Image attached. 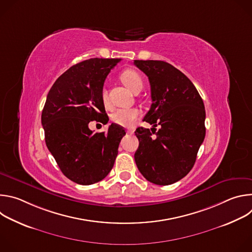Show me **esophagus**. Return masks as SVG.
Here are the masks:
<instances>
[{
    "instance_id": "1",
    "label": "esophagus",
    "mask_w": 252,
    "mask_h": 252,
    "mask_svg": "<svg viewBox=\"0 0 252 252\" xmlns=\"http://www.w3.org/2000/svg\"><path fill=\"white\" fill-rule=\"evenodd\" d=\"M133 132H134V131H133L132 129H127V130H126V133H128V134H132Z\"/></svg>"
}]
</instances>
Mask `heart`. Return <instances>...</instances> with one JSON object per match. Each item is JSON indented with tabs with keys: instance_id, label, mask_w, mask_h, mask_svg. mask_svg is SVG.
Segmentation results:
<instances>
[{
	"instance_id": "b5f03b06",
	"label": "heart",
	"mask_w": 252,
	"mask_h": 252,
	"mask_svg": "<svg viewBox=\"0 0 252 252\" xmlns=\"http://www.w3.org/2000/svg\"><path fill=\"white\" fill-rule=\"evenodd\" d=\"M121 80L125 86H126L130 91L135 92L137 89H142V79L137 71L133 69H126L121 75ZM101 99L105 106L109 105L107 99V92L105 89L101 92ZM139 117V111L136 109H122L115 112L112 116V120L119 126L125 127H131L135 120Z\"/></svg>"
}]
</instances>
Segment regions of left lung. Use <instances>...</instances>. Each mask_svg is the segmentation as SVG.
<instances>
[{"label":"left lung","instance_id":"8db88e82","mask_svg":"<svg viewBox=\"0 0 252 252\" xmlns=\"http://www.w3.org/2000/svg\"><path fill=\"white\" fill-rule=\"evenodd\" d=\"M133 63L148 76L153 100L143 118L153 128L134 131L139 141L134 160L149 182L171 185L191 170L203 142V100L191 81L170 63L153 60ZM158 125L161 128L157 132Z\"/></svg>","mask_w":252,"mask_h":252}]
</instances>
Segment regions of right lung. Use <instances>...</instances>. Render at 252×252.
Masks as SVG:
<instances>
[{
  "instance_id": "right-lung-1",
  "label": "right lung",
  "mask_w": 252,
  "mask_h": 252,
  "mask_svg": "<svg viewBox=\"0 0 252 252\" xmlns=\"http://www.w3.org/2000/svg\"><path fill=\"white\" fill-rule=\"evenodd\" d=\"M120 61L94 58L70 66L47 95L42 113L46 145L62 172L76 184L93 185L109 174L126 134L116 124L105 132L89 128L93 121L109 122L101 92L106 76Z\"/></svg>"
}]
</instances>
